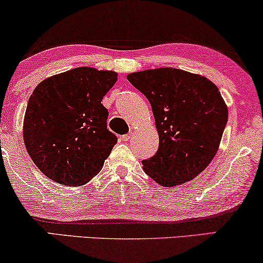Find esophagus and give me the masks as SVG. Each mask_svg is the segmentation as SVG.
Masks as SVG:
<instances>
[{
  "label": "esophagus",
  "instance_id": "34e87169",
  "mask_svg": "<svg viewBox=\"0 0 263 263\" xmlns=\"http://www.w3.org/2000/svg\"><path fill=\"white\" fill-rule=\"evenodd\" d=\"M130 138H132V134H125V135L122 136V140H123V141H129Z\"/></svg>",
  "mask_w": 263,
  "mask_h": 263
}]
</instances>
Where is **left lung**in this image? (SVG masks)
I'll list each match as a JSON object with an SVG mask.
<instances>
[{
    "instance_id": "8db88e82",
    "label": "left lung",
    "mask_w": 263,
    "mask_h": 263,
    "mask_svg": "<svg viewBox=\"0 0 263 263\" xmlns=\"http://www.w3.org/2000/svg\"><path fill=\"white\" fill-rule=\"evenodd\" d=\"M127 78L148 99L159 135L158 151L142 161L145 173L164 187L193 180L213 161L227 123L219 88L206 77L173 67Z\"/></svg>"
}]
</instances>
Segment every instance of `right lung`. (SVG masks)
I'll list each match as a JSON object with an SVG mask.
<instances>
[{"mask_svg":"<svg viewBox=\"0 0 263 263\" xmlns=\"http://www.w3.org/2000/svg\"><path fill=\"white\" fill-rule=\"evenodd\" d=\"M117 72L76 67L43 80L32 91L24 116L27 153L47 177L82 186L99 174L117 138L107 129L102 98Z\"/></svg>","mask_w":263,"mask_h":263,"instance_id":"1","label":"right lung"}]
</instances>
